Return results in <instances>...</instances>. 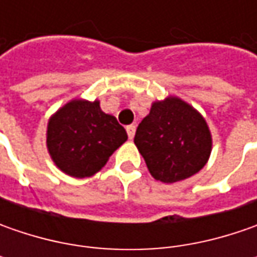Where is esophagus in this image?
Segmentation results:
<instances>
[{"label": "esophagus", "mask_w": 257, "mask_h": 257, "mask_svg": "<svg viewBox=\"0 0 257 257\" xmlns=\"http://www.w3.org/2000/svg\"><path fill=\"white\" fill-rule=\"evenodd\" d=\"M125 130H127V134H128V139L132 140L134 137V134H136V125H134V124H130V125H127Z\"/></svg>", "instance_id": "obj_1"}]
</instances>
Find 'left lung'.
Masks as SVG:
<instances>
[{
	"label": "left lung",
	"mask_w": 257,
	"mask_h": 257,
	"mask_svg": "<svg viewBox=\"0 0 257 257\" xmlns=\"http://www.w3.org/2000/svg\"><path fill=\"white\" fill-rule=\"evenodd\" d=\"M134 144L156 180L176 183L192 177L212 153V134L203 115L179 97L154 101L139 124Z\"/></svg>",
	"instance_id": "left-lung-1"
}]
</instances>
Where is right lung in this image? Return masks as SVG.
Here are the masks:
<instances>
[{
  "label": "right lung",
  "mask_w": 257,
  "mask_h": 257,
  "mask_svg": "<svg viewBox=\"0 0 257 257\" xmlns=\"http://www.w3.org/2000/svg\"><path fill=\"white\" fill-rule=\"evenodd\" d=\"M125 140L123 125L104 113L98 100H71L50 117L47 125V149L53 162L75 179L100 172Z\"/></svg>",
  "instance_id": "right-lung-1"
}]
</instances>
